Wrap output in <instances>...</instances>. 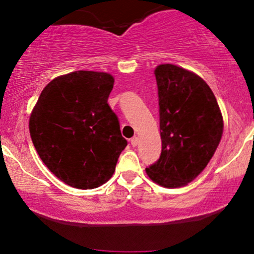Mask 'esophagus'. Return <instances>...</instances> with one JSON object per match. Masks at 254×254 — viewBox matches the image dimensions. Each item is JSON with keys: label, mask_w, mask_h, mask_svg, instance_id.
<instances>
[{"label": "esophagus", "mask_w": 254, "mask_h": 254, "mask_svg": "<svg viewBox=\"0 0 254 254\" xmlns=\"http://www.w3.org/2000/svg\"><path fill=\"white\" fill-rule=\"evenodd\" d=\"M137 144H138V137H132V138H131V145H132V147H136Z\"/></svg>", "instance_id": "1"}]
</instances>
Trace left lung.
<instances>
[{"mask_svg":"<svg viewBox=\"0 0 254 254\" xmlns=\"http://www.w3.org/2000/svg\"><path fill=\"white\" fill-rule=\"evenodd\" d=\"M154 74L162 150L145 172L154 183L176 189L196 179L209 164L222 137L223 118L210 87L194 72L160 64Z\"/></svg>","mask_w":254,"mask_h":254,"instance_id":"8db88e82","label":"left lung"}]
</instances>
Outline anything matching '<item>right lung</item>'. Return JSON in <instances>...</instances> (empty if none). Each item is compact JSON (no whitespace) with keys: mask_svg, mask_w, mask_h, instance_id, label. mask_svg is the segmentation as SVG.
<instances>
[{"mask_svg":"<svg viewBox=\"0 0 254 254\" xmlns=\"http://www.w3.org/2000/svg\"><path fill=\"white\" fill-rule=\"evenodd\" d=\"M115 78L78 70L51 81L30 117V133L46 167L66 185L90 190L109 182L127 145L107 99Z\"/></svg>","mask_w":254,"mask_h":254,"instance_id":"obj_1","label":"right lung"}]
</instances>
